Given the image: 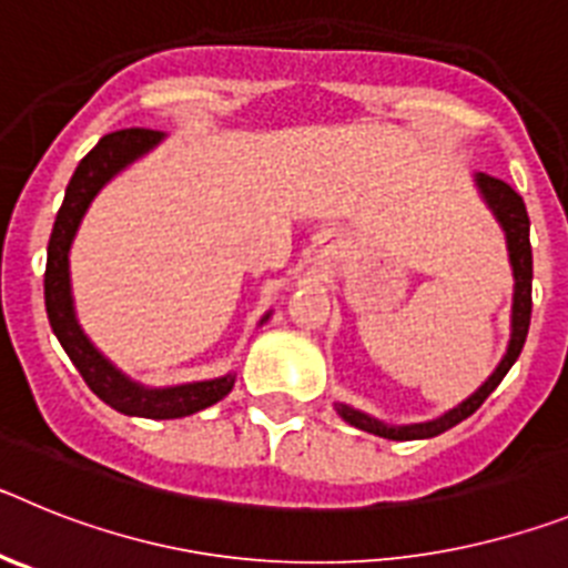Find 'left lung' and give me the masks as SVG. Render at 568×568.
Returning <instances> with one entry per match:
<instances>
[{"label":"left lung","instance_id":"obj_1","mask_svg":"<svg viewBox=\"0 0 568 568\" xmlns=\"http://www.w3.org/2000/svg\"><path fill=\"white\" fill-rule=\"evenodd\" d=\"M475 187L480 193V202L489 207V213L495 215V222L500 224L506 239V253H509V267L511 278H515V293H511V324H509V344H506V353L500 358V364L491 369L489 378L475 389L466 400H460L458 406L446 409L444 415L429 420H418V424H386V420L375 418V415H366L361 409L349 404H335V413L346 420L355 429H364L369 435H378L386 440H424L435 438V435L453 429L455 424H460L464 418H469L491 393L495 386L504 381V375L509 373L511 364L518 361L520 349L526 344V333H529L531 321V244H529V215H526V204L515 190L506 182L495 179V175L478 173L475 175Z\"/></svg>","mask_w":568,"mask_h":568}]
</instances>
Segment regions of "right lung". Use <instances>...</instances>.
<instances>
[{
  "label": "right lung",
  "mask_w": 568,
  "mask_h": 568,
  "mask_svg": "<svg viewBox=\"0 0 568 568\" xmlns=\"http://www.w3.org/2000/svg\"><path fill=\"white\" fill-rule=\"evenodd\" d=\"M162 142L164 133L142 128L115 130V133L99 139L97 148L79 162L77 173L64 190V202L59 207L53 233L48 241V267H44V310H48L50 327H53V335L59 338L68 358L82 373L84 384L104 404L113 406L115 413L153 420L184 418V415L202 413L207 406L219 404L233 389L235 373L173 386H144L124 375L108 355L99 353L97 344L84 335L82 324H79L73 290H70V247H73L79 224H82L84 213L99 195V190ZM270 315L273 313L261 315L258 324H267Z\"/></svg>",
  "instance_id": "right-lung-1"
}]
</instances>
